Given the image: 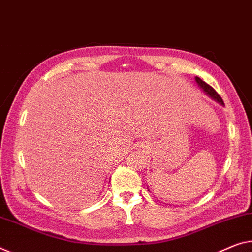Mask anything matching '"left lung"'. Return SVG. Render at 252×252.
<instances>
[{"label": "left lung", "instance_id": "1", "mask_svg": "<svg viewBox=\"0 0 252 252\" xmlns=\"http://www.w3.org/2000/svg\"><path fill=\"white\" fill-rule=\"evenodd\" d=\"M196 82L198 83V86L203 89V90L206 92L207 94H210L213 99L214 100H216V101H219V102H220V103H223V99L220 98V95L218 94V92H216L214 89H213L210 84H207L206 82H205V81H203L202 79H200V77H198V76H196Z\"/></svg>", "mask_w": 252, "mask_h": 252}]
</instances>
